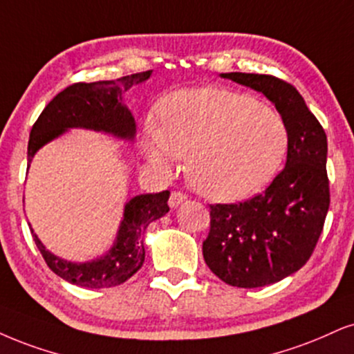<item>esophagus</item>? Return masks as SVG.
<instances>
[{
  "label": "esophagus",
  "instance_id": "34e87169",
  "mask_svg": "<svg viewBox=\"0 0 354 354\" xmlns=\"http://www.w3.org/2000/svg\"><path fill=\"white\" fill-rule=\"evenodd\" d=\"M185 200H187V197L184 194H182V192H172V194H170V197H169V207L170 208H177L178 205L184 203Z\"/></svg>",
  "mask_w": 354,
  "mask_h": 354
}]
</instances>
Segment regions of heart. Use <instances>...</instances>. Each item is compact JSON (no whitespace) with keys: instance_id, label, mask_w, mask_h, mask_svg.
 <instances>
[{"instance_id":"b5f03b06","label":"heart","mask_w":354,"mask_h":354,"mask_svg":"<svg viewBox=\"0 0 354 354\" xmlns=\"http://www.w3.org/2000/svg\"><path fill=\"white\" fill-rule=\"evenodd\" d=\"M144 152L157 165L187 159L192 187L218 202H236L268 187L289 149V129L274 108L220 86L177 90L149 121Z\"/></svg>"}]
</instances>
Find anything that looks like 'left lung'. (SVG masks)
<instances>
[{"label":"left lung","instance_id":"left-lung-1","mask_svg":"<svg viewBox=\"0 0 354 354\" xmlns=\"http://www.w3.org/2000/svg\"><path fill=\"white\" fill-rule=\"evenodd\" d=\"M220 77L263 93L289 129L286 167L263 194L210 207L205 263L230 286L254 289L282 281L310 259L330 207L328 144L322 124L290 84L259 73Z\"/></svg>","mask_w":354,"mask_h":354}]
</instances>
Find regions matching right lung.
I'll list each match as a JSON object with an SVG mask.
<instances>
[{
  "label": "right lung",
  "mask_w": 354,
  "mask_h": 354,
  "mask_svg": "<svg viewBox=\"0 0 354 354\" xmlns=\"http://www.w3.org/2000/svg\"><path fill=\"white\" fill-rule=\"evenodd\" d=\"M151 73L152 71H147L121 77L118 80L73 84L55 95L30 129L28 165H30L32 157L42 146L72 128L98 131L124 141H134L136 121L126 106L123 95L133 85L146 82ZM169 195L170 192L164 190L159 194L136 195L128 200L110 251L86 263H73L52 254L32 230L30 233L47 266L59 277L88 289L115 287L128 281L141 269L146 254L144 233L152 221L159 220L169 212Z\"/></svg>",
  "instance_id": "add662e5"
}]
</instances>
